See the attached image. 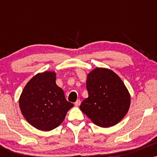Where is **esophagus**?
Listing matches in <instances>:
<instances>
[{
  "mask_svg": "<svg viewBox=\"0 0 157 157\" xmlns=\"http://www.w3.org/2000/svg\"><path fill=\"white\" fill-rule=\"evenodd\" d=\"M75 106H80V104H81V101L80 100H77L76 101V102H75Z\"/></svg>",
  "mask_w": 157,
  "mask_h": 157,
  "instance_id": "1",
  "label": "esophagus"
}]
</instances>
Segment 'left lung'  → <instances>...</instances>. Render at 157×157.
Wrapping results in <instances>:
<instances>
[{"label":"left lung","mask_w":157,"mask_h":157,"mask_svg":"<svg viewBox=\"0 0 157 157\" xmlns=\"http://www.w3.org/2000/svg\"><path fill=\"white\" fill-rule=\"evenodd\" d=\"M89 97L80 109L96 125L110 127L119 123L128 112L130 95L119 76L111 70L96 68L88 74Z\"/></svg>","instance_id":"left-lung-1"}]
</instances>
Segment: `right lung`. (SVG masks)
Masks as SVG:
<instances>
[{
    "mask_svg": "<svg viewBox=\"0 0 157 157\" xmlns=\"http://www.w3.org/2000/svg\"><path fill=\"white\" fill-rule=\"evenodd\" d=\"M56 73L36 74L23 89L19 99L21 113L38 129L48 132L59 126L74 106L56 83Z\"/></svg>",
    "mask_w": 157,
    "mask_h": 157,
    "instance_id": "obj_1",
    "label": "right lung"
}]
</instances>
